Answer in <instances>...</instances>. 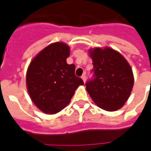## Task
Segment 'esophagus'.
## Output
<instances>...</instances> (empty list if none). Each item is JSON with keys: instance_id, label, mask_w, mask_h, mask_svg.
<instances>
[{"instance_id": "esophagus-1", "label": "esophagus", "mask_w": 151, "mask_h": 151, "mask_svg": "<svg viewBox=\"0 0 151 151\" xmlns=\"http://www.w3.org/2000/svg\"><path fill=\"white\" fill-rule=\"evenodd\" d=\"M82 80H83V82H86V73H84V74L82 76Z\"/></svg>"}]
</instances>
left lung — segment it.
I'll return each mask as SVG.
<instances>
[{
  "label": "left lung",
  "instance_id": "1",
  "mask_svg": "<svg viewBox=\"0 0 151 151\" xmlns=\"http://www.w3.org/2000/svg\"><path fill=\"white\" fill-rule=\"evenodd\" d=\"M90 54L93 74L86 83V91L99 108L116 111L124 104L133 89L132 69L121 54L109 47H97Z\"/></svg>",
  "mask_w": 151,
  "mask_h": 151
}]
</instances>
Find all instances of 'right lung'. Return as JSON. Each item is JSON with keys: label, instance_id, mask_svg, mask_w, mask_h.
Here are the masks:
<instances>
[{"label": "right lung", "instance_id": "1", "mask_svg": "<svg viewBox=\"0 0 151 151\" xmlns=\"http://www.w3.org/2000/svg\"><path fill=\"white\" fill-rule=\"evenodd\" d=\"M69 47L55 43L45 47L30 64L27 86L30 97L40 110L55 114L69 104L77 88L84 82L75 75V65H68Z\"/></svg>", "mask_w": 151, "mask_h": 151}]
</instances>
